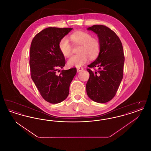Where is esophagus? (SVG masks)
Segmentation results:
<instances>
[{"mask_svg": "<svg viewBox=\"0 0 151 151\" xmlns=\"http://www.w3.org/2000/svg\"><path fill=\"white\" fill-rule=\"evenodd\" d=\"M83 70H84L83 67H78V68H77V70H78V71H83Z\"/></svg>", "mask_w": 151, "mask_h": 151, "instance_id": "1", "label": "esophagus"}]
</instances>
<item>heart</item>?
I'll return each instance as SVG.
<instances>
[{
	"instance_id": "1",
	"label": "heart",
	"mask_w": 151,
	"mask_h": 151,
	"mask_svg": "<svg viewBox=\"0 0 151 151\" xmlns=\"http://www.w3.org/2000/svg\"><path fill=\"white\" fill-rule=\"evenodd\" d=\"M70 38L73 46H80L78 53L68 60L70 67H79L84 65L89 58L94 60L100 53L101 45L100 40L93 37L86 32L76 31L70 35ZM59 48L62 55L66 58L70 57L72 54V46L67 37H63L59 41Z\"/></svg>"
}]
</instances>
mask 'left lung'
Returning <instances> with one entry per match:
<instances>
[{
	"mask_svg": "<svg viewBox=\"0 0 151 151\" xmlns=\"http://www.w3.org/2000/svg\"><path fill=\"white\" fill-rule=\"evenodd\" d=\"M88 30L97 35L101 49L97 58L88 65L89 78L86 93L94 101L105 103L115 96L123 79L124 56L122 42L115 32L106 26L94 25Z\"/></svg>",
	"mask_w": 151,
	"mask_h": 151,
	"instance_id": "obj_1",
	"label": "left lung"
}]
</instances>
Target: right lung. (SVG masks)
<instances>
[{
    "label": "right lung",
    "instance_id": "add662e5",
    "mask_svg": "<svg viewBox=\"0 0 151 151\" xmlns=\"http://www.w3.org/2000/svg\"><path fill=\"white\" fill-rule=\"evenodd\" d=\"M72 28L49 27L37 33L30 49L29 65L31 78L45 100L58 104L69 94L72 79L76 73L73 67L57 72L65 64V57L59 48L60 40Z\"/></svg>",
    "mask_w": 151,
    "mask_h": 151
}]
</instances>
